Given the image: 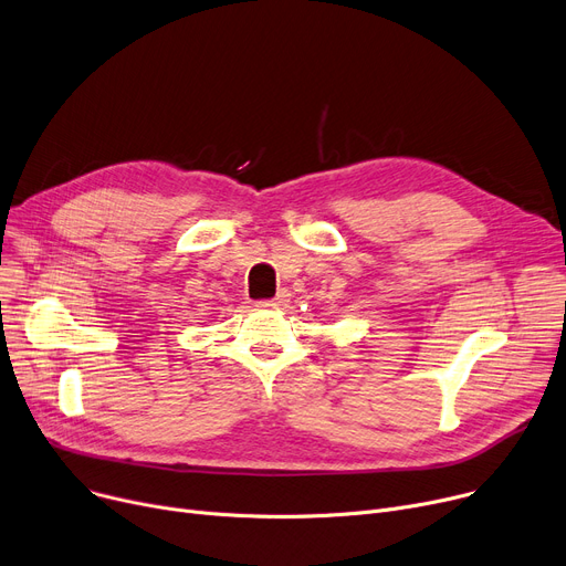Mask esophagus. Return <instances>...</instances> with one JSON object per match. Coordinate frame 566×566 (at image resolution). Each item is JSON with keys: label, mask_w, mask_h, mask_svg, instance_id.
<instances>
[{"label": "esophagus", "mask_w": 566, "mask_h": 566, "mask_svg": "<svg viewBox=\"0 0 566 566\" xmlns=\"http://www.w3.org/2000/svg\"><path fill=\"white\" fill-rule=\"evenodd\" d=\"M289 297H291V293L282 289L273 300H263V303H259V305H263V307H284L289 303Z\"/></svg>", "instance_id": "obj_1"}]
</instances>
